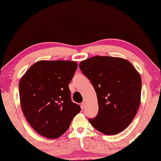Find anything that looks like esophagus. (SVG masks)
I'll return each instance as SVG.
<instances>
[{"label": "esophagus", "mask_w": 161, "mask_h": 161, "mask_svg": "<svg viewBox=\"0 0 161 161\" xmlns=\"http://www.w3.org/2000/svg\"><path fill=\"white\" fill-rule=\"evenodd\" d=\"M80 106H81V108H82V109H84V108H85V107H86V103H85V102H83L82 103H81Z\"/></svg>", "instance_id": "obj_1"}]
</instances>
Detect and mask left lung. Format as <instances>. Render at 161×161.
Returning a JSON list of instances; mask_svg holds the SVG:
<instances>
[{"instance_id":"8db88e82","label":"left lung","mask_w":161,"mask_h":161,"mask_svg":"<svg viewBox=\"0 0 161 161\" xmlns=\"http://www.w3.org/2000/svg\"><path fill=\"white\" fill-rule=\"evenodd\" d=\"M79 67L91 81L98 102V114L89 122L105 135H115L130 124L140 105L142 79L128 61L94 56Z\"/></svg>"}]
</instances>
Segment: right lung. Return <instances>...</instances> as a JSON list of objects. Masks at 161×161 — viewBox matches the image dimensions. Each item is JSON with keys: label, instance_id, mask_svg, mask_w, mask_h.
Segmentation results:
<instances>
[{"label": "right lung", "instance_id": "obj_1", "mask_svg": "<svg viewBox=\"0 0 161 161\" xmlns=\"http://www.w3.org/2000/svg\"><path fill=\"white\" fill-rule=\"evenodd\" d=\"M78 68L71 61H39L19 80V98L26 119L44 137L56 138L69 129L80 105L71 100L69 83Z\"/></svg>", "mask_w": 161, "mask_h": 161}]
</instances>
